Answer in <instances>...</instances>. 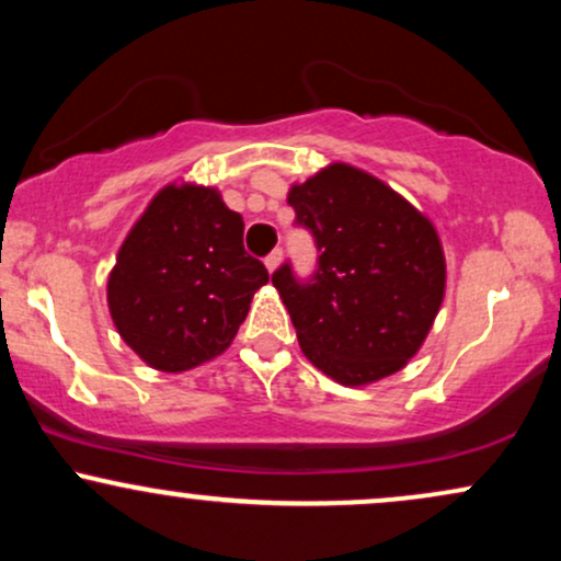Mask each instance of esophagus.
<instances>
[{
	"mask_svg": "<svg viewBox=\"0 0 561 561\" xmlns=\"http://www.w3.org/2000/svg\"><path fill=\"white\" fill-rule=\"evenodd\" d=\"M279 263H282V250H274V253L266 259V268L274 274L276 268H279Z\"/></svg>",
	"mask_w": 561,
	"mask_h": 561,
	"instance_id": "obj_1",
	"label": "esophagus"
}]
</instances>
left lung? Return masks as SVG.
I'll return each mask as SVG.
<instances>
[{"label": "left lung", "instance_id": "8db88e82", "mask_svg": "<svg viewBox=\"0 0 561 561\" xmlns=\"http://www.w3.org/2000/svg\"><path fill=\"white\" fill-rule=\"evenodd\" d=\"M287 203L317 240L308 282L272 276L300 351L347 388L401 371L427 340L446 295V255L427 216L356 165L330 163Z\"/></svg>", "mask_w": 561, "mask_h": 561}]
</instances>
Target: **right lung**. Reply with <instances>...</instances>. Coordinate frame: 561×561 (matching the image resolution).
<instances>
[{"label":"right lung","mask_w":561,"mask_h":561,"mask_svg":"<svg viewBox=\"0 0 561 561\" xmlns=\"http://www.w3.org/2000/svg\"><path fill=\"white\" fill-rule=\"evenodd\" d=\"M242 231L216 186L173 182L150 199L107 276L115 330L147 366L179 375L231 345L268 282Z\"/></svg>","instance_id":"obj_1"}]
</instances>
